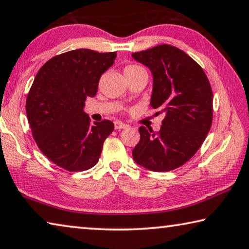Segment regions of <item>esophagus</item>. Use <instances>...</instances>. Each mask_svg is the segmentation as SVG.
Masks as SVG:
<instances>
[{
    "instance_id": "esophagus-1",
    "label": "esophagus",
    "mask_w": 249,
    "mask_h": 249,
    "mask_svg": "<svg viewBox=\"0 0 249 249\" xmlns=\"http://www.w3.org/2000/svg\"><path fill=\"white\" fill-rule=\"evenodd\" d=\"M114 127H115V129H122L127 127V125L124 124L123 122H115V123H114Z\"/></svg>"
}]
</instances>
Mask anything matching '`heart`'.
Masks as SVG:
<instances>
[{
    "mask_svg": "<svg viewBox=\"0 0 249 249\" xmlns=\"http://www.w3.org/2000/svg\"><path fill=\"white\" fill-rule=\"evenodd\" d=\"M145 71L143 68H141L139 65H128L126 66L124 70V74H129V73H137V72H143Z\"/></svg>",
    "mask_w": 249,
    "mask_h": 249,
    "instance_id": "obj_1",
    "label": "heart"
}]
</instances>
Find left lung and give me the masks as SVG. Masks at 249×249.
<instances>
[{
  "label": "left lung",
  "instance_id": "obj_1",
  "mask_svg": "<svg viewBox=\"0 0 249 249\" xmlns=\"http://www.w3.org/2000/svg\"><path fill=\"white\" fill-rule=\"evenodd\" d=\"M153 74L151 105L163 113L160 132L144 126L133 149L137 164L153 172H168L195 155L213 122V92L203 69L175 46L163 44L133 53Z\"/></svg>",
  "mask_w": 249,
  "mask_h": 249
}]
</instances>
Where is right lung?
Masks as SVG:
<instances>
[{
  "label": "right lung",
  "mask_w": 249,
  "mask_h": 249,
  "mask_svg": "<svg viewBox=\"0 0 249 249\" xmlns=\"http://www.w3.org/2000/svg\"><path fill=\"white\" fill-rule=\"evenodd\" d=\"M115 52L80 49L56 55L36 74L26 98V115L42 153L69 172L96 165L113 122L89 123L86 97L96 95L98 81L114 64Z\"/></svg>",
  "instance_id": "right-lung-1"
}]
</instances>
